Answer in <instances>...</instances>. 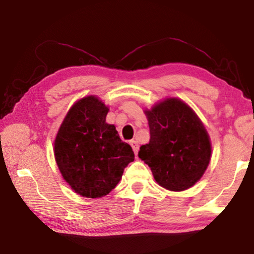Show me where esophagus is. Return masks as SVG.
<instances>
[{
    "mask_svg": "<svg viewBox=\"0 0 254 254\" xmlns=\"http://www.w3.org/2000/svg\"><path fill=\"white\" fill-rule=\"evenodd\" d=\"M130 144H131V147H132V149H133V151H134L135 156H136V154H137V151H139V144H137V142H136V141H134V140L130 141Z\"/></svg>",
    "mask_w": 254,
    "mask_h": 254,
    "instance_id": "34e87169",
    "label": "esophagus"
}]
</instances>
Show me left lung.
Returning <instances> with one entry per match:
<instances>
[{
  "label": "left lung",
  "instance_id": "1",
  "mask_svg": "<svg viewBox=\"0 0 254 254\" xmlns=\"http://www.w3.org/2000/svg\"><path fill=\"white\" fill-rule=\"evenodd\" d=\"M144 114L150 141L140 147L139 158L161 187L182 191L194 186L207 169L212 154L203 122L190 106L176 97L157 103Z\"/></svg>",
  "mask_w": 254,
  "mask_h": 254
}]
</instances>
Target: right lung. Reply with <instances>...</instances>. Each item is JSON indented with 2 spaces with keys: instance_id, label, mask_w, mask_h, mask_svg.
<instances>
[{
  "instance_id": "1",
  "label": "right lung",
  "mask_w": 254,
  "mask_h": 254,
  "mask_svg": "<svg viewBox=\"0 0 254 254\" xmlns=\"http://www.w3.org/2000/svg\"><path fill=\"white\" fill-rule=\"evenodd\" d=\"M109 112L94 95L72 105L55 139V159L63 178L72 190L87 198H101L114 189L134 153L120 139Z\"/></svg>"
}]
</instances>
